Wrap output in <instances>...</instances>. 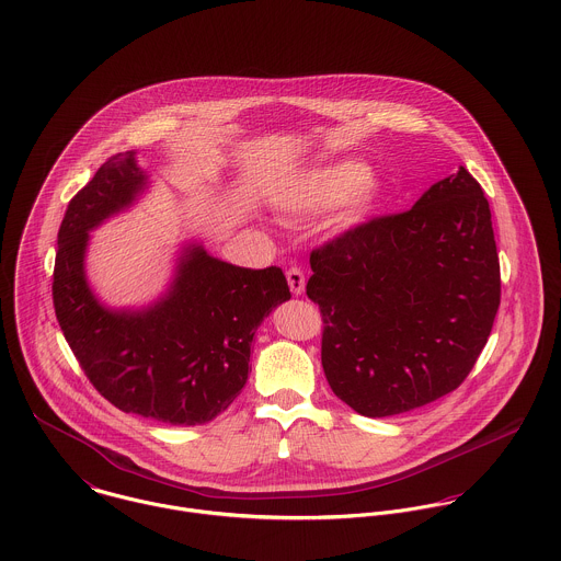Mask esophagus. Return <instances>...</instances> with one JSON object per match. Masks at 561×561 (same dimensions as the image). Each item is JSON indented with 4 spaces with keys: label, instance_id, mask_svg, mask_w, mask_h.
Listing matches in <instances>:
<instances>
[{
    "label": "esophagus",
    "instance_id": "obj_1",
    "mask_svg": "<svg viewBox=\"0 0 561 561\" xmlns=\"http://www.w3.org/2000/svg\"><path fill=\"white\" fill-rule=\"evenodd\" d=\"M287 283H289V289H291V294L294 296H300L302 291H305V285H307V280H305V272L300 270V267H289L287 270Z\"/></svg>",
    "mask_w": 561,
    "mask_h": 561
}]
</instances>
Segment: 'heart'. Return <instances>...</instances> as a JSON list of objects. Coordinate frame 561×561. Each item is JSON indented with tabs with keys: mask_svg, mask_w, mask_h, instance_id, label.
Here are the masks:
<instances>
[{
	"mask_svg": "<svg viewBox=\"0 0 561 561\" xmlns=\"http://www.w3.org/2000/svg\"><path fill=\"white\" fill-rule=\"evenodd\" d=\"M369 168L360 161H339L332 165L311 172L296 196V207L302 211H323L350 201L347 211L343 216L345 225L360 222L376 198L374 185L367 183Z\"/></svg>",
	"mask_w": 561,
	"mask_h": 561,
	"instance_id": "1",
	"label": "heart"
}]
</instances>
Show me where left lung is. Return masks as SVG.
Returning a JSON list of instances; mask_svg holds the SVG:
<instances>
[{
  "label": "left lung",
  "mask_w": 561,
  "mask_h": 561,
  "mask_svg": "<svg viewBox=\"0 0 561 561\" xmlns=\"http://www.w3.org/2000/svg\"><path fill=\"white\" fill-rule=\"evenodd\" d=\"M321 365L334 396L391 416L456 391L501 305V270L480 183L462 165L412 209L371 216L311 252Z\"/></svg>",
  "instance_id": "obj_1"
}]
</instances>
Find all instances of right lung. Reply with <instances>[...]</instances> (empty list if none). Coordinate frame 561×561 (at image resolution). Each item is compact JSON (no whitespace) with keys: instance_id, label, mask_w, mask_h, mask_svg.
Returning a JSON list of instances; mask_svg holds the SVG:
<instances>
[{"instance_id":"add662e5","label":"right lung","mask_w":561,"mask_h":561,"mask_svg":"<svg viewBox=\"0 0 561 561\" xmlns=\"http://www.w3.org/2000/svg\"><path fill=\"white\" fill-rule=\"evenodd\" d=\"M145 181L134 153H116L71 198L58 231L54 309L85 378L105 400L161 423L201 425L240 396L256 325L291 294L276 265L238 267L192 245L156 307L103 309L83 276L88 231L127 207Z\"/></svg>"}]
</instances>
